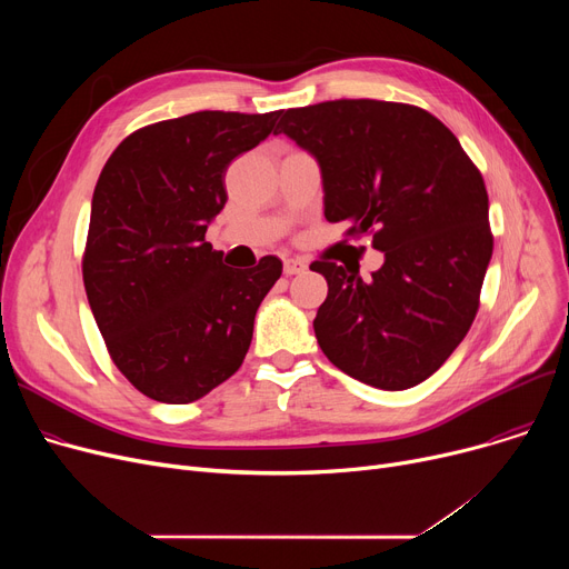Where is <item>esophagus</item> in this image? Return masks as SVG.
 Here are the masks:
<instances>
[{
    "instance_id": "1",
    "label": "esophagus",
    "mask_w": 569,
    "mask_h": 569,
    "mask_svg": "<svg viewBox=\"0 0 569 569\" xmlns=\"http://www.w3.org/2000/svg\"><path fill=\"white\" fill-rule=\"evenodd\" d=\"M307 269V260L302 258H286L283 260V274L286 277H292V274H300Z\"/></svg>"
}]
</instances>
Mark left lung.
Here are the masks:
<instances>
[{
    "instance_id": "obj_1",
    "label": "left lung",
    "mask_w": 569,
    "mask_h": 569,
    "mask_svg": "<svg viewBox=\"0 0 569 569\" xmlns=\"http://www.w3.org/2000/svg\"><path fill=\"white\" fill-rule=\"evenodd\" d=\"M274 133L311 152L325 219L373 237L385 262L369 281L355 262H311L330 286L313 320L335 367L378 390L436 373L468 335L493 253L482 172L431 112L339 99L279 112Z\"/></svg>"
}]
</instances>
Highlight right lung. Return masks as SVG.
Here are the masks:
<instances>
[{"label":"right lung","instance_id":"1","mask_svg":"<svg viewBox=\"0 0 569 569\" xmlns=\"http://www.w3.org/2000/svg\"><path fill=\"white\" fill-rule=\"evenodd\" d=\"M279 110H200L117 144L92 198L82 281L114 367L144 397L191 403L242 367L281 260L230 269L204 242L228 200L226 170Z\"/></svg>","mask_w":569,"mask_h":569}]
</instances>
